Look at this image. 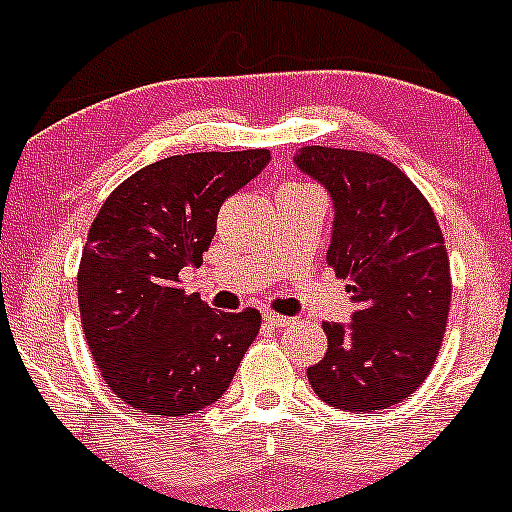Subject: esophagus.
Masks as SVG:
<instances>
[{
  "mask_svg": "<svg viewBox=\"0 0 512 512\" xmlns=\"http://www.w3.org/2000/svg\"><path fill=\"white\" fill-rule=\"evenodd\" d=\"M265 322H270L272 327H287V325H292V320L290 317H285V315H277V312H265Z\"/></svg>",
  "mask_w": 512,
  "mask_h": 512,
  "instance_id": "obj_1",
  "label": "esophagus"
}]
</instances>
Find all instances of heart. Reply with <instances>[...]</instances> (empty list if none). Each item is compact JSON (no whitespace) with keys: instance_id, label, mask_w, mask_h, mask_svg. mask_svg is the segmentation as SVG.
Returning a JSON list of instances; mask_svg holds the SVG:
<instances>
[{"instance_id":"heart-1","label":"heart","mask_w":512,"mask_h":512,"mask_svg":"<svg viewBox=\"0 0 512 512\" xmlns=\"http://www.w3.org/2000/svg\"><path fill=\"white\" fill-rule=\"evenodd\" d=\"M285 187H297V185H285Z\"/></svg>"}]
</instances>
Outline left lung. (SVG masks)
<instances>
[{
    "mask_svg": "<svg viewBox=\"0 0 512 512\" xmlns=\"http://www.w3.org/2000/svg\"><path fill=\"white\" fill-rule=\"evenodd\" d=\"M292 162L330 195L327 265L350 280L355 302L350 322L322 325L327 352L307 380L332 408H393L433 370L448 322L450 265L433 207L370 152L302 147Z\"/></svg>",
    "mask_w": 512,
    "mask_h": 512,
    "instance_id": "8db88e82",
    "label": "left lung"
}]
</instances>
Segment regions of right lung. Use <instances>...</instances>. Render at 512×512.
<instances>
[{
    "label": "right lung",
    "mask_w": 512,
    "mask_h": 512,
    "mask_svg": "<svg viewBox=\"0 0 512 512\" xmlns=\"http://www.w3.org/2000/svg\"><path fill=\"white\" fill-rule=\"evenodd\" d=\"M267 150L195 152L124 180L89 227L77 292L84 337L104 382L147 415L195 413L222 398L260 332V312H217L187 295L222 202L255 180Z\"/></svg>",
    "instance_id": "right-lung-1"
}]
</instances>
